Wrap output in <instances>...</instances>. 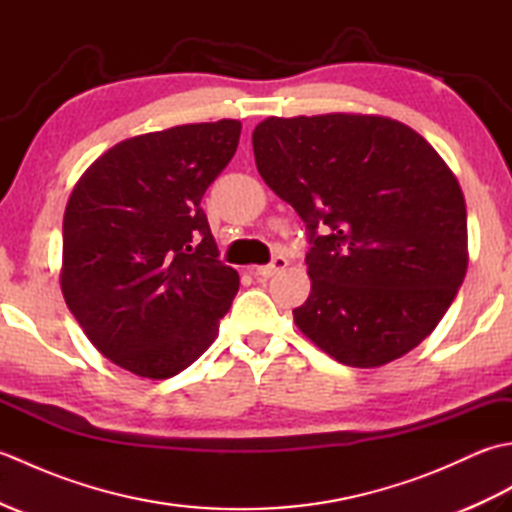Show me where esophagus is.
I'll use <instances>...</instances> for the list:
<instances>
[{
	"instance_id": "esophagus-1",
	"label": "esophagus",
	"mask_w": 512,
	"mask_h": 512,
	"mask_svg": "<svg viewBox=\"0 0 512 512\" xmlns=\"http://www.w3.org/2000/svg\"><path fill=\"white\" fill-rule=\"evenodd\" d=\"M286 266H288L286 257H275L268 266H253V268H250V275H253L255 279H268V277H273L275 273H279V270H284Z\"/></svg>"
}]
</instances>
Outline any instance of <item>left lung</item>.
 Here are the masks:
<instances>
[{"instance_id":"left-lung-1","label":"left lung","mask_w":512,"mask_h":512,"mask_svg":"<svg viewBox=\"0 0 512 512\" xmlns=\"http://www.w3.org/2000/svg\"><path fill=\"white\" fill-rule=\"evenodd\" d=\"M259 176L310 231L297 328L334 361L380 367L436 330L469 266L455 173L405 123L378 114L268 116Z\"/></svg>"}]
</instances>
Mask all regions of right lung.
<instances>
[{
  "mask_svg": "<svg viewBox=\"0 0 512 512\" xmlns=\"http://www.w3.org/2000/svg\"><path fill=\"white\" fill-rule=\"evenodd\" d=\"M239 134L242 123L222 118L127 138L70 193L63 299L96 350L140 378L198 361L237 295L200 202Z\"/></svg>",
  "mask_w": 512,
  "mask_h": 512,
  "instance_id": "right-lung-1",
  "label": "right lung"
}]
</instances>
